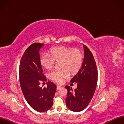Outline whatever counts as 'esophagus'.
<instances>
[{
    "label": "esophagus",
    "mask_w": 124,
    "mask_h": 124,
    "mask_svg": "<svg viewBox=\"0 0 124 124\" xmlns=\"http://www.w3.org/2000/svg\"><path fill=\"white\" fill-rule=\"evenodd\" d=\"M62 88V87L61 86H59V85H57V87H56V89H57V90H58L59 89H61Z\"/></svg>",
    "instance_id": "34e87169"
}]
</instances>
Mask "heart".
<instances>
[{"label": "heart", "mask_w": 124, "mask_h": 124, "mask_svg": "<svg viewBox=\"0 0 124 124\" xmlns=\"http://www.w3.org/2000/svg\"><path fill=\"white\" fill-rule=\"evenodd\" d=\"M56 62H59L60 70H55L48 74L51 80L57 83H62L63 79L68 78L69 72L76 73L81 68L83 62V54L78 48L67 46L53 48L50 54L44 53L40 60V64L45 69L53 68Z\"/></svg>", "instance_id": "1"}]
</instances>
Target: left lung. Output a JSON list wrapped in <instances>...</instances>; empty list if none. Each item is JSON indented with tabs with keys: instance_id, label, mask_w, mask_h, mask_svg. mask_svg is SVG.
<instances>
[{
	"instance_id": "1",
	"label": "left lung",
	"mask_w": 124,
	"mask_h": 124,
	"mask_svg": "<svg viewBox=\"0 0 124 124\" xmlns=\"http://www.w3.org/2000/svg\"><path fill=\"white\" fill-rule=\"evenodd\" d=\"M84 58L81 69L70 82L77 83V87L73 90L69 86H65L68 91L66 99L67 107L74 112H80L87 107L95 92L98 80L96 62L92 52L85 45Z\"/></svg>"
}]
</instances>
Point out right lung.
I'll list each match as a JSON object with an SVG mask.
<instances>
[{
	"mask_svg": "<svg viewBox=\"0 0 124 124\" xmlns=\"http://www.w3.org/2000/svg\"><path fill=\"white\" fill-rule=\"evenodd\" d=\"M43 43H34L25 51L19 68L20 86L25 99L35 110L43 112L50 109L56 86L51 82L47 87H40V82L46 80L40 62L39 51Z\"/></svg>",
	"mask_w": 124,
	"mask_h": 124,
	"instance_id": "obj_1",
	"label": "right lung"
}]
</instances>
